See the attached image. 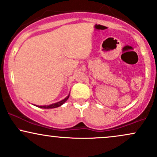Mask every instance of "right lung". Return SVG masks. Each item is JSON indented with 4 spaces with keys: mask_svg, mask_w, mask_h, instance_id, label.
Returning a JSON list of instances; mask_svg holds the SVG:
<instances>
[{
    "mask_svg": "<svg viewBox=\"0 0 157 157\" xmlns=\"http://www.w3.org/2000/svg\"><path fill=\"white\" fill-rule=\"evenodd\" d=\"M69 94L68 95L67 97H66V98H64L63 100H60V101L57 102H55V103H52L51 105H34L35 106H37V107L38 108H40V109H55V108H57V107H60V105H62L64 103V102H66V100H68V97H69Z\"/></svg>",
    "mask_w": 157,
    "mask_h": 157,
    "instance_id": "1",
    "label": "right lung"
}]
</instances>
